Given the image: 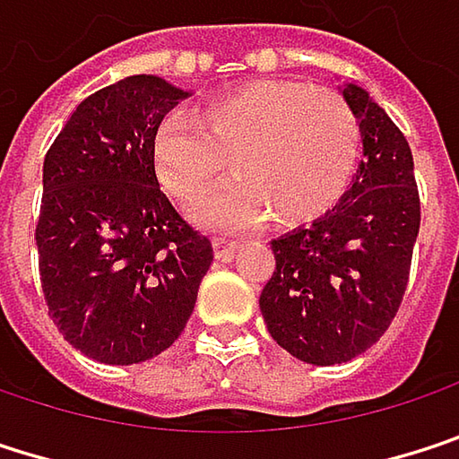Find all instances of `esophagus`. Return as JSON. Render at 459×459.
<instances>
[{
    "instance_id": "34e87169",
    "label": "esophagus",
    "mask_w": 459,
    "mask_h": 459,
    "mask_svg": "<svg viewBox=\"0 0 459 459\" xmlns=\"http://www.w3.org/2000/svg\"><path fill=\"white\" fill-rule=\"evenodd\" d=\"M235 248H238V243H235V240H227V238H213V254H216V259H221V262L232 259Z\"/></svg>"
}]
</instances>
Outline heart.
Instances as JSON below:
<instances>
[{
  "label": "heart",
  "mask_w": 459,
  "mask_h": 459,
  "mask_svg": "<svg viewBox=\"0 0 459 459\" xmlns=\"http://www.w3.org/2000/svg\"><path fill=\"white\" fill-rule=\"evenodd\" d=\"M360 154V125L340 93L294 80H254L203 101L195 122L162 117L149 141L160 186L192 205L230 162L235 186L197 208L211 227L240 230L270 216L291 230L329 213Z\"/></svg>",
  "instance_id": "heart-1"
}]
</instances>
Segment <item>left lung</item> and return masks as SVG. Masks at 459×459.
<instances>
[{"instance_id": "8db88e82", "label": "left lung", "mask_w": 459, "mask_h": 459, "mask_svg": "<svg viewBox=\"0 0 459 459\" xmlns=\"http://www.w3.org/2000/svg\"><path fill=\"white\" fill-rule=\"evenodd\" d=\"M363 162L342 203L307 230L273 240L275 270L259 307L273 340L305 363H344L393 324L420 232V192L406 135L358 85Z\"/></svg>"}]
</instances>
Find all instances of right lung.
Here are the masks:
<instances>
[{
    "instance_id": "obj_1",
    "label": "right lung",
    "mask_w": 459,
    "mask_h": 459,
    "mask_svg": "<svg viewBox=\"0 0 459 459\" xmlns=\"http://www.w3.org/2000/svg\"><path fill=\"white\" fill-rule=\"evenodd\" d=\"M184 96L152 74L119 80L88 96L45 154L42 294L64 340L101 363H138L176 342L213 262L149 160L157 122Z\"/></svg>"
}]
</instances>
